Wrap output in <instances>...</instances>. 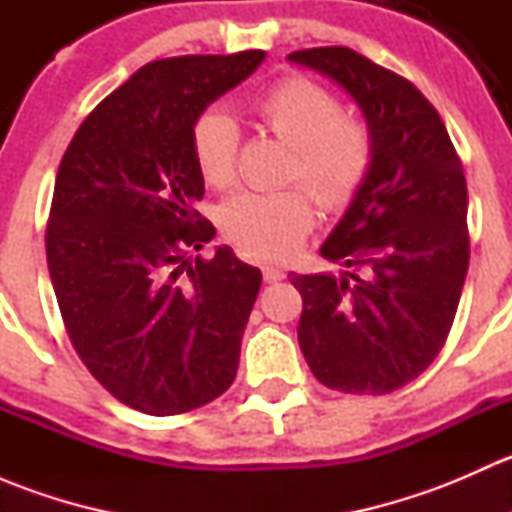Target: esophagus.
Listing matches in <instances>:
<instances>
[{
    "label": "esophagus",
    "instance_id": "34e87169",
    "mask_svg": "<svg viewBox=\"0 0 512 512\" xmlns=\"http://www.w3.org/2000/svg\"><path fill=\"white\" fill-rule=\"evenodd\" d=\"M285 280V270L282 267H275V265H267L265 267V282H270V285H275V282Z\"/></svg>",
    "mask_w": 512,
    "mask_h": 512
}]
</instances>
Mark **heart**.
Returning <instances> with one entry per match:
<instances>
[{"label":"heart","mask_w":512,"mask_h":512,"mask_svg":"<svg viewBox=\"0 0 512 512\" xmlns=\"http://www.w3.org/2000/svg\"><path fill=\"white\" fill-rule=\"evenodd\" d=\"M265 131L292 146L282 190H242L220 208V227L240 250L265 260L292 255L314 225V194L327 213H342L369 180L376 136L359 113L344 111L342 98L307 76H285L250 101ZM200 175L213 188H227L237 175L240 131L225 111L200 113L190 133Z\"/></svg>","instance_id":"heart-1"}]
</instances>
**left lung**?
Segmentation results:
<instances>
[{
  "label": "left lung",
  "instance_id": "left-lung-1",
  "mask_svg": "<svg viewBox=\"0 0 512 512\" xmlns=\"http://www.w3.org/2000/svg\"><path fill=\"white\" fill-rule=\"evenodd\" d=\"M289 61L332 76L376 136L369 180L322 245L344 277L294 275L297 337L312 374L344 394L381 396L428 369L446 344L471 257L463 163L433 103L347 46Z\"/></svg>",
  "mask_w": 512,
  "mask_h": 512
}]
</instances>
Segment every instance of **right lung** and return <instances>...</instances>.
I'll use <instances>...</instances> for the list:
<instances>
[{
    "mask_svg": "<svg viewBox=\"0 0 512 512\" xmlns=\"http://www.w3.org/2000/svg\"><path fill=\"white\" fill-rule=\"evenodd\" d=\"M265 59L170 56L141 66L84 118L51 198L46 262L64 329L91 376L151 416L200 409L230 389L262 272L230 247L183 260L215 227L193 123Z\"/></svg>",
    "mask_w": 512,
    "mask_h": 512,
    "instance_id": "obj_1",
    "label": "right lung"
}]
</instances>
